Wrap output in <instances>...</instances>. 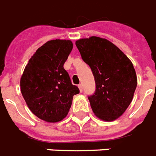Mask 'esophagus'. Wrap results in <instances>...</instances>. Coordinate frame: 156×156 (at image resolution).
Segmentation results:
<instances>
[{"label":"esophagus","mask_w":156,"mask_h":156,"mask_svg":"<svg viewBox=\"0 0 156 156\" xmlns=\"http://www.w3.org/2000/svg\"><path fill=\"white\" fill-rule=\"evenodd\" d=\"M78 87H79L80 91V92H81V93H82V91H83V85H82V84H79V85H78Z\"/></svg>","instance_id":"obj_1"}]
</instances>
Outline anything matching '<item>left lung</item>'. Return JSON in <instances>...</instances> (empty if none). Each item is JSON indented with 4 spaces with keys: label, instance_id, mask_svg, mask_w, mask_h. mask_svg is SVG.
<instances>
[{
    "label": "left lung",
    "instance_id": "obj_1",
    "mask_svg": "<svg viewBox=\"0 0 156 156\" xmlns=\"http://www.w3.org/2000/svg\"><path fill=\"white\" fill-rule=\"evenodd\" d=\"M76 46L95 80V93L88 97L93 113L102 120H115L128 108L136 88L131 61L111 42L99 37L80 39Z\"/></svg>",
    "mask_w": 156,
    "mask_h": 156
}]
</instances>
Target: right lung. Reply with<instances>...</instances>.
<instances>
[{
	"instance_id": "right-lung-1",
	"label": "right lung",
	"mask_w": 156,
	"mask_h": 156,
	"mask_svg": "<svg viewBox=\"0 0 156 156\" xmlns=\"http://www.w3.org/2000/svg\"><path fill=\"white\" fill-rule=\"evenodd\" d=\"M70 40L48 41L30 58L21 78V92L31 112L42 120L59 122L71 108L78 87L63 64L72 51Z\"/></svg>"
}]
</instances>
